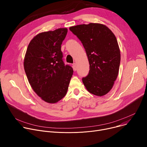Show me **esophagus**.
<instances>
[{
    "label": "esophagus",
    "instance_id": "34e87169",
    "mask_svg": "<svg viewBox=\"0 0 147 147\" xmlns=\"http://www.w3.org/2000/svg\"><path fill=\"white\" fill-rule=\"evenodd\" d=\"M73 70L74 71H76V70H77V65H76V63H73Z\"/></svg>",
    "mask_w": 147,
    "mask_h": 147
}]
</instances>
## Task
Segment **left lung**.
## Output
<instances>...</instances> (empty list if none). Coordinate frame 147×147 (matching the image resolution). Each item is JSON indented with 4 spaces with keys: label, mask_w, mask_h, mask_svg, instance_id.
<instances>
[{
    "label": "left lung",
    "mask_w": 147,
    "mask_h": 147,
    "mask_svg": "<svg viewBox=\"0 0 147 147\" xmlns=\"http://www.w3.org/2000/svg\"><path fill=\"white\" fill-rule=\"evenodd\" d=\"M84 48L88 59V74L82 78L91 94L103 96L116 81L120 67V52L114 34L105 25L81 24L70 27Z\"/></svg>",
    "instance_id": "8db88e82"
}]
</instances>
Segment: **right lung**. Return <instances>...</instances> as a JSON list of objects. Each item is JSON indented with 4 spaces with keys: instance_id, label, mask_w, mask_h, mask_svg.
I'll use <instances>...</instances> for the list:
<instances>
[{
    "instance_id": "1",
    "label": "right lung",
    "mask_w": 147,
    "mask_h": 147,
    "mask_svg": "<svg viewBox=\"0 0 147 147\" xmlns=\"http://www.w3.org/2000/svg\"><path fill=\"white\" fill-rule=\"evenodd\" d=\"M67 33V28H59L38 34L25 55L24 67L29 83L48 103H56L66 95L73 73L72 67L65 65L61 51Z\"/></svg>"
}]
</instances>
